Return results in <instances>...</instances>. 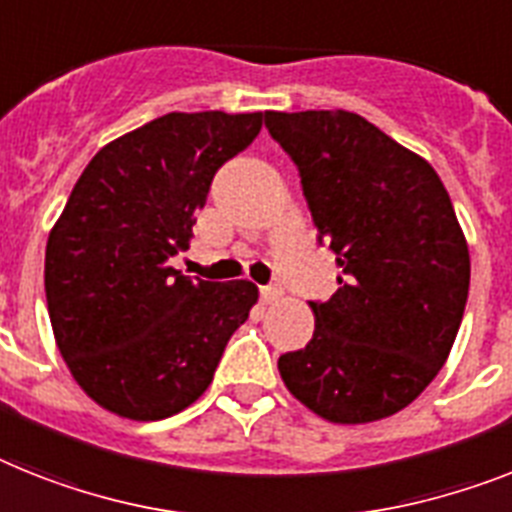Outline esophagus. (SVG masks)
Returning a JSON list of instances; mask_svg holds the SVG:
<instances>
[{"instance_id": "34e87169", "label": "esophagus", "mask_w": 512, "mask_h": 512, "mask_svg": "<svg viewBox=\"0 0 512 512\" xmlns=\"http://www.w3.org/2000/svg\"><path fill=\"white\" fill-rule=\"evenodd\" d=\"M282 287H274V285H269V287H261V301L266 303V306H274V303H280L282 301Z\"/></svg>"}]
</instances>
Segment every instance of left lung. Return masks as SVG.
Listing matches in <instances>:
<instances>
[{"label":"left lung","instance_id":"left-lung-1","mask_svg":"<svg viewBox=\"0 0 512 512\" xmlns=\"http://www.w3.org/2000/svg\"><path fill=\"white\" fill-rule=\"evenodd\" d=\"M301 172L319 240L342 266L314 337L277 361L295 400L332 424L403 411L445 366L471 282L466 235L424 156L345 109L266 112Z\"/></svg>","mask_w":512,"mask_h":512}]
</instances>
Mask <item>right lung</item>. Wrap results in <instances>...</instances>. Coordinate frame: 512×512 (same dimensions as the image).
I'll use <instances>...</instances> for the list:
<instances>
[{"mask_svg":"<svg viewBox=\"0 0 512 512\" xmlns=\"http://www.w3.org/2000/svg\"><path fill=\"white\" fill-rule=\"evenodd\" d=\"M264 114L170 112L88 162L46 240L54 340L80 390L114 416L159 421L196 403L259 301L248 280H190L188 251L214 172Z\"/></svg>","mask_w":512,"mask_h":512,"instance_id":"add662e5","label":"right lung"}]
</instances>
